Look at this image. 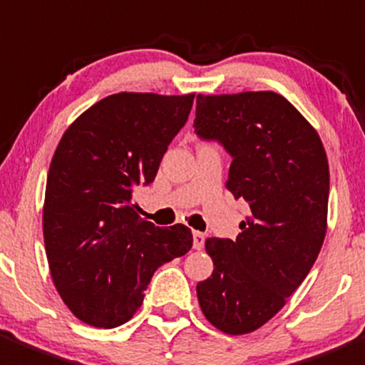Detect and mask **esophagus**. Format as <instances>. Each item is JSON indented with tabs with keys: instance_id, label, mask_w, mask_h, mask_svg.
Returning a JSON list of instances; mask_svg holds the SVG:
<instances>
[{
	"instance_id": "esophagus-1",
	"label": "esophagus",
	"mask_w": 365,
	"mask_h": 365,
	"mask_svg": "<svg viewBox=\"0 0 365 365\" xmlns=\"http://www.w3.org/2000/svg\"><path fill=\"white\" fill-rule=\"evenodd\" d=\"M192 244H194V250H203V244H205L203 233L192 232Z\"/></svg>"
}]
</instances>
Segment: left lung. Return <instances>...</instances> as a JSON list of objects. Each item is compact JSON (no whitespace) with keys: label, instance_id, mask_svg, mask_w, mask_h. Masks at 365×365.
<instances>
[{"label":"left lung","instance_id":"obj_1","mask_svg":"<svg viewBox=\"0 0 365 365\" xmlns=\"http://www.w3.org/2000/svg\"><path fill=\"white\" fill-rule=\"evenodd\" d=\"M194 132L228 151L226 189L250 207L235 240L205 242L214 272L197 284V302L217 330L250 334L280 312L319 255L328 158L312 125L271 91L197 94Z\"/></svg>","mask_w":365,"mask_h":365}]
</instances>
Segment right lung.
<instances>
[{
  "instance_id": "obj_1",
  "label": "right lung",
  "mask_w": 365,
  "mask_h": 365,
  "mask_svg": "<svg viewBox=\"0 0 365 365\" xmlns=\"http://www.w3.org/2000/svg\"><path fill=\"white\" fill-rule=\"evenodd\" d=\"M194 94L119 93L85 110L60 139L46 183V255L71 312L115 328L143 305L153 272L192 247L185 225L144 221L133 190L155 180Z\"/></svg>"
}]
</instances>
